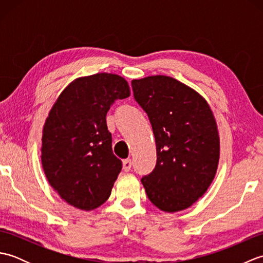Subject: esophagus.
<instances>
[{
	"label": "esophagus",
	"mask_w": 263,
	"mask_h": 263,
	"mask_svg": "<svg viewBox=\"0 0 263 263\" xmlns=\"http://www.w3.org/2000/svg\"><path fill=\"white\" fill-rule=\"evenodd\" d=\"M131 167H132V161H131V159L123 160V170H124L125 172H128V171L131 170Z\"/></svg>",
	"instance_id": "1"
}]
</instances>
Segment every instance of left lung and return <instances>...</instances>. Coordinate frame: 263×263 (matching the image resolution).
Wrapping results in <instances>:
<instances>
[{
	"label": "left lung",
	"instance_id": "8db88e82",
	"mask_svg": "<svg viewBox=\"0 0 263 263\" xmlns=\"http://www.w3.org/2000/svg\"><path fill=\"white\" fill-rule=\"evenodd\" d=\"M131 83L157 149L155 170L141 180L148 199L161 211L185 210L216 176L220 141L215 116L198 91L172 77L150 76Z\"/></svg>",
	"mask_w": 263,
	"mask_h": 263
}]
</instances>
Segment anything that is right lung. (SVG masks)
<instances>
[{"label": "right lung", "instance_id": "obj_1", "mask_svg": "<svg viewBox=\"0 0 263 263\" xmlns=\"http://www.w3.org/2000/svg\"><path fill=\"white\" fill-rule=\"evenodd\" d=\"M130 93L124 78L102 72L69 83L49 110L42 166L54 191L74 208L93 210L109 198L122 163L111 150L106 114Z\"/></svg>", "mask_w": 263, "mask_h": 263}]
</instances>
